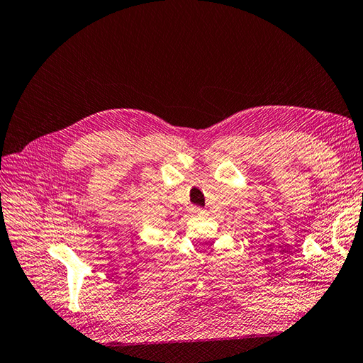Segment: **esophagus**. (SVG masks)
Here are the masks:
<instances>
[{"mask_svg": "<svg viewBox=\"0 0 363 363\" xmlns=\"http://www.w3.org/2000/svg\"><path fill=\"white\" fill-rule=\"evenodd\" d=\"M191 212H194V214H203V209L201 208H194V209H191Z\"/></svg>", "mask_w": 363, "mask_h": 363, "instance_id": "34e87169", "label": "esophagus"}]
</instances>
